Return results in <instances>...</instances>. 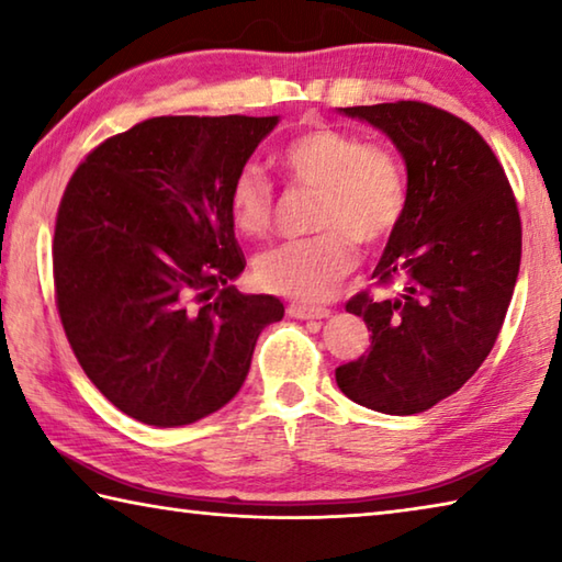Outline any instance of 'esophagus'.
<instances>
[{"mask_svg": "<svg viewBox=\"0 0 562 562\" xmlns=\"http://www.w3.org/2000/svg\"><path fill=\"white\" fill-rule=\"evenodd\" d=\"M288 315L297 317V319H325V317H329V310L315 307V304H294L292 302L288 307Z\"/></svg>", "mask_w": 562, "mask_h": 562, "instance_id": "1", "label": "esophagus"}]
</instances>
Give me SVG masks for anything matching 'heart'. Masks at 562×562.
Returning <instances> with one entry per match:
<instances>
[{"label":"heart","instance_id":"obj_1","mask_svg":"<svg viewBox=\"0 0 562 562\" xmlns=\"http://www.w3.org/2000/svg\"><path fill=\"white\" fill-rule=\"evenodd\" d=\"M278 160L294 186L317 190L312 227L319 233L260 252L255 280L292 300H327L357 268V243L379 247L402 225L408 207L406 166L392 146L327 123L294 133ZM227 207L243 235L272 231L278 195L262 168L247 164L237 170Z\"/></svg>","mask_w":562,"mask_h":562}]
</instances>
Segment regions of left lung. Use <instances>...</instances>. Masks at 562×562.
Wrapping results in <instances>:
<instances>
[{"label":"left lung","mask_w":562,"mask_h":562,"mask_svg":"<svg viewBox=\"0 0 562 562\" xmlns=\"http://www.w3.org/2000/svg\"><path fill=\"white\" fill-rule=\"evenodd\" d=\"M394 140L408 207L367 290L347 312L367 322V355L337 367L351 402L408 416L469 382L491 355L520 268V215L506 170L471 123L422 101L341 109Z\"/></svg>","instance_id":"left-lung-1"}]
</instances>
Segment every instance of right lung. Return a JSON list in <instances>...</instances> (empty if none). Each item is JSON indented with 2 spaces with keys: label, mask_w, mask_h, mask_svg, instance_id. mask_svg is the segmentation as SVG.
<instances>
[{
  "label": "right lung",
  "mask_w": 562,
  "mask_h": 562,
  "mask_svg": "<svg viewBox=\"0 0 562 562\" xmlns=\"http://www.w3.org/2000/svg\"><path fill=\"white\" fill-rule=\"evenodd\" d=\"M278 116H158L99 144L74 170L54 227V300L93 386L160 429L240 392L272 294L245 270L227 190Z\"/></svg>",
  "instance_id": "add662e5"
}]
</instances>
